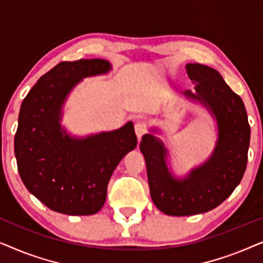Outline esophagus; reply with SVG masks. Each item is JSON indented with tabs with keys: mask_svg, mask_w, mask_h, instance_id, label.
<instances>
[{
	"mask_svg": "<svg viewBox=\"0 0 263 263\" xmlns=\"http://www.w3.org/2000/svg\"><path fill=\"white\" fill-rule=\"evenodd\" d=\"M134 128H135V133H136V136H138V139L141 140L142 136L147 133V128L145 123H142V122H138Z\"/></svg>",
	"mask_w": 263,
	"mask_h": 263,
	"instance_id": "obj_1",
	"label": "esophagus"
}]
</instances>
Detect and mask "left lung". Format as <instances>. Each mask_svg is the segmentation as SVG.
Here are the masks:
<instances>
[{
	"label": "left lung",
	"mask_w": 263,
	"mask_h": 263,
	"mask_svg": "<svg viewBox=\"0 0 263 263\" xmlns=\"http://www.w3.org/2000/svg\"><path fill=\"white\" fill-rule=\"evenodd\" d=\"M185 69L196 93L184 91L183 95L202 103L217 121L218 140L210 159L178 179L168 171L167 151L160 140L146 134L140 143L151 197L158 210L175 217L204 213L228 199L246 172L250 143L243 100L219 71L199 63L186 64Z\"/></svg>",
	"instance_id": "1"
}]
</instances>
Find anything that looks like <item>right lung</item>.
<instances>
[{
    "mask_svg": "<svg viewBox=\"0 0 263 263\" xmlns=\"http://www.w3.org/2000/svg\"><path fill=\"white\" fill-rule=\"evenodd\" d=\"M110 69L109 61L100 59L61 62L39 79L21 104L14 139L17 170L28 192L59 213L100 211L114 170L138 145L132 122L81 139L61 128L62 105L74 86Z\"/></svg>",
    "mask_w": 263,
    "mask_h": 263,
    "instance_id": "right-lung-1",
    "label": "right lung"
}]
</instances>
